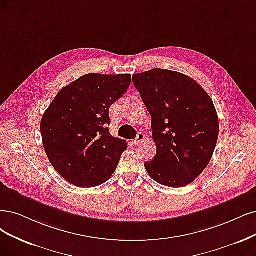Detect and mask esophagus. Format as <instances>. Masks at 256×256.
<instances>
[{"mask_svg":"<svg viewBox=\"0 0 256 256\" xmlns=\"http://www.w3.org/2000/svg\"><path fill=\"white\" fill-rule=\"evenodd\" d=\"M146 139V134L144 133H139L136 137V139L134 140V144H138L140 142H142V141Z\"/></svg>","mask_w":256,"mask_h":256,"instance_id":"1","label":"esophagus"}]
</instances>
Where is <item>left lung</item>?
Segmentation results:
<instances>
[{
    "label": "left lung",
    "instance_id": "1",
    "mask_svg": "<svg viewBox=\"0 0 256 256\" xmlns=\"http://www.w3.org/2000/svg\"><path fill=\"white\" fill-rule=\"evenodd\" d=\"M152 117L156 156L144 166L160 184H190L209 164L218 139V116L206 92L182 72L155 68L133 76Z\"/></svg>",
    "mask_w": 256,
    "mask_h": 256
}]
</instances>
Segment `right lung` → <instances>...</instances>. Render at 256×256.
Wrapping results in <instances>:
<instances>
[{"mask_svg": "<svg viewBox=\"0 0 256 256\" xmlns=\"http://www.w3.org/2000/svg\"><path fill=\"white\" fill-rule=\"evenodd\" d=\"M130 74H88L63 88L44 112L41 135L50 164L66 182L92 188L116 171L126 140L110 134V108L130 85Z\"/></svg>", "mask_w": 256, "mask_h": 256, "instance_id": "add662e5", "label": "right lung"}]
</instances>
